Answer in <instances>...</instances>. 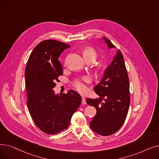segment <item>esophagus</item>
<instances>
[{
	"label": "esophagus",
	"mask_w": 159,
	"mask_h": 159,
	"mask_svg": "<svg viewBox=\"0 0 159 159\" xmlns=\"http://www.w3.org/2000/svg\"><path fill=\"white\" fill-rule=\"evenodd\" d=\"M82 103L83 104H85L86 103V98L84 97H82Z\"/></svg>",
	"instance_id": "obj_1"
}]
</instances>
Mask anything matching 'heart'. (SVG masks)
<instances>
[{"label":"heart","mask_w":159,"mask_h":159,"mask_svg":"<svg viewBox=\"0 0 159 159\" xmlns=\"http://www.w3.org/2000/svg\"><path fill=\"white\" fill-rule=\"evenodd\" d=\"M84 57L86 60L91 58V59L95 61L97 57V53L94 49L89 48L86 49L84 51ZM66 61H67V59H65L64 62L66 63ZM89 82H90L89 77L88 76H84V77L75 79L72 82V84L73 87L76 89L79 92L83 93H85L87 91L88 89H87L86 84H88Z\"/></svg>","instance_id":"1"}]
</instances>
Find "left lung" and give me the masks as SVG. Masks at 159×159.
Returning a JSON list of instances; mask_svg holds the SVG:
<instances>
[{
    "label": "left lung",
    "instance_id": "1",
    "mask_svg": "<svg viewBox=\"0 0 159 159\" xmlns=\"http://www.w3.org/2000/svg\"><path fill=\"white\" fill-rule=\"evenodd\" d=\"M104 40L110 48L115 47L109 39L104 37ZM93 89L101 97L86 100V103L97 110L96 115L90 122V128L100 135H113L126 120L130 103L129 77L120 50Z\"/></svg>",
    "mask_w": 159,
    "mask_h": 159
}]
</instances>
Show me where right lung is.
<instances>
[{
  "label": "right lung",
  "mask_w": 159,
  "mask_h": 159,
  "mask_svg": "<svg viewBox=\"0 0 159 159\" xmlns=\"http://www.w3.org/2000/svg\"><path fill=\"white\" fill-rule=\"evenodd\" d=\"M70 47L52 39L40 42L32 51L25 70L29 112L37 126L49 135L68 128L82 101L80 95L74 90L59 96L53 90L63 73L58 58Z\"/></svg>",
  "instance_id": "add662e5"
}]
</instances>
